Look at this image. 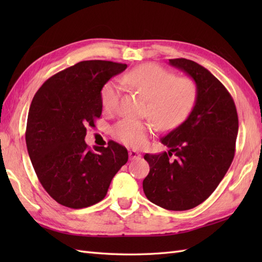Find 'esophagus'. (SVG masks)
Returning a JSON list of instances; mask_svg holds the SVG:
<instances>
[{"mask_svg":"<svg viewBox=\"0 0 262 262\" xmlns=\"http://www.w3.org/2000/svg\"><path fill=\"white\" fill-rule=\"evenodd\" d=\"M128 154H129V159L130 160H135V159H140L141 158V154L138 153L137 151H134V149H130V151L128 152Z\"/></svg>","mask_w":262,"mask_h":262,"instance_id":"34e87169","label":"esophagus"}]
</instances>
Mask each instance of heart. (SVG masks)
<instances>
[{
  "label": "heart",
  "mask_w": 262,
  "mask_h": 262,
  "mask_svg": "<svg viewBox=\"0 0 262 262\" xmlns=\"http://www.w3.org/2000/svg\"><path fill=\"white\" fill-rule=\"evenodd\" d=\"M125 85L148 99L145 115L161 129L171 130L180 126L193 110L198 99L197 83L190 77H177L157 64H144L121 77ZM121 86L116 81L105 83L101 90L103 108L113 111L118 107ZM154 126L151 121L122 119L113 127V135L127 146L140 148L147 143Z\"/></svg>",
  "instance_id": "obj_1"
}]
</instances>
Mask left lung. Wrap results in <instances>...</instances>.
<instances>
[{
    "instance_id": "obj_1",
    "label": "left lung",
    "mask_w": 262,
    "mask_h": 262,
    "mask_svg": "<svg viewBox=\"0 0 262 262\" xmlns=\"http://www.w3.org/2000/svg\"><path fill=\"white\" fill-rule=\"evenodd\" d=\"M169 64L197 83L198 99L190 116L161 138L170 151L144 155L149 172L143 190L160 207L187 210L205 202L226 174L238 119L231 94L207 69L186 58L169 59Z\"/></svg>"
}]
</instances>
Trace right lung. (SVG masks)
I'll return each mask as SVG.
<instances>
[{
	"label": "right lung",
	"instance_id": "add662e5",
	"mask_svg": "<svg viewBox=\"0 0 262 262\" xmlns=\"http://www.w3.org/2000/svg\"><path fill=\"white\" fill-rule=\"evenodd\" d=\"M127 69L109 60H83L43 83L33 97L27 120L26 143L33 169L49 196L80 209L99 203L128 161L116 142L88 147L86 126L102 113L101 90Z\"/></svg>",
	"mask_w": 262,
	"mask_h": 262
}]
</instances>
